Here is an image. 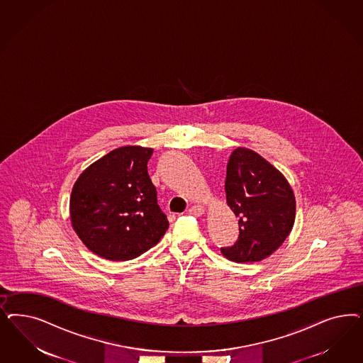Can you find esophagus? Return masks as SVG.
Wrapping results in <instances>:
<instances>
[{
	"label": "esophagus",
	"mask_w": 363,
	"mask_h": 363,
	"mask_svg": "<svg viewBox=\"0 0 363 363\" xmlns=\"http://www.w3.org/2000/svg\"><path fill=\"white\" fill-rule=\"evenodd\" d=\"M204 211H206V208H204L203 206H192V207L188 210V213H191V215H194V216H201V215L204 213Z\"/></svg>",
	"instance_id": "obj_1"
}]
</instances>
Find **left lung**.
I'll return each instance as SVG.
<instances>
[{
  "label": "left lung",
  "mask_w": 363,
  "mask_h": 363,
  "mask_svg": "<svg viewBox=\"0 0 363 363\" xmlns=\"http://www.w3.org/2000/svg\"><path fill=\"white\" fill-rule=\"evenodd\" d=\"M227 204L238 218L234 246L220 248L236 263L269 257L293 230L295 196L286 177L257 152L236 148L227 164Z\"/></svg>",
  "instance_id": "8db88e82"
}]
</instances>
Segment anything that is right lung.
I'll return each mask as SVG.
<instances>
[{"instance_id":"obj_1","label":"right lung","mask_w":363,"mask_h":363,"mask_svg":"<svg viewBox=\"0 0 363 363\" xmlns=\"http://www.w3.org/2000/svg\"><path fill=\"white\" fill-rule=\"evenodd\" d=\"M152 148L120 147L91 164L70 194L72 227L94 254L130 260L156 246L169 223L147 164Z\"/></svg>"}]
</instances>
